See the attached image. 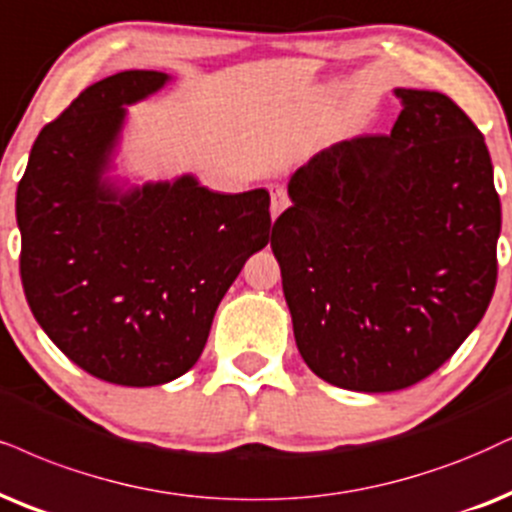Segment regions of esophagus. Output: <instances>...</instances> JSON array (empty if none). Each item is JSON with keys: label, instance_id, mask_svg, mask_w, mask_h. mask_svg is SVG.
<instances>
[{"label": "esophagus", "instance_id": "34e87169", "mask_svg": "<svg viewBox=\"0 0 512 512\" xmlns=\"http://www.w3.org/2000/svg\"><path fill=\"white\" fill-rule=\"evenodd\" d=\"M288 205L290 200H288L286 189H283V186H271V217L276 219L283 210L288 208Z\"/></svg>", "mask_w": 512, "mask_h": 512}]
</instances>
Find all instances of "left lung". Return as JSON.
Here are the masks:
<instances>
[{"mask_svg": "<svg viewBox=\"0 0 512 512\" xmlns=\"http://www.w3.org/2000/svg\"><path fill=\"white\" fill-rule=\"evenodd\" d=\"M394 96L392 132L316 153L271 231L304 364L354 392L435 373L496 288L501 200L480 129L439 92Z\"/></svg>", "mask_w": 512, "mask_h": 512, "instance_id": "left-lung-1", "label": "left lung"}]
</instances>
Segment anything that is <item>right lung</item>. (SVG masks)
<instances>
[{
	"label": "right lung",
	"mask_w": 512,
	"mask_h": 512,
	"mask_svg": "<svg viewBox=\"0 0 512 512\" xmlns=\"http://www.w3.org/2000/svg\"><path fill=\"white\" fill-rule=\"evenodd\" d=\"M170 80L122 70L84 89L35 139L16 191L32 314L73 364L113 385H165L193 368L219 302L271 234L267 189L111 174L127 106Z\"/></svg>",
	"instance_id": "right-lung-1"
}]
</instances>
